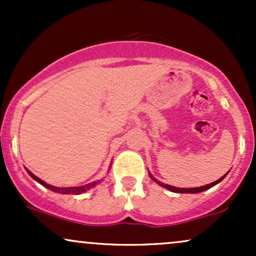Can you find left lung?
<instances>
[{"instance_id":"left-lung-1","label":"left lung","mask_w":256,"mask_h":256,"mask_svg":"<svg viewBox=\"0 0 256 256\" xmlns=\"http://www.w3.org/2000/svg\"><path fill=\"white\" fill-rule=\"evenodd\" d=\"M228 172H230V171H228ZM228 173H226V174H228ZM226 174L222 176V178H219L218 180L213 182V183H210V184L204 185V186H198V188H176V186H172V185L165 184V183H162V182L158 180V179L155 178L154 176H152L150 172H149V177H150V178L152 179V180L155 182V183H158V185H160V186H162V188H165V189L170 190V192H177V194H198V192H204V190L210 189V188L214 186V185H216L218 183H220V182H222V179H224V178L226 177Z\"/></svg>"}]
</instances>
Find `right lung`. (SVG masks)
<instances>
[{"mask_svg": "<svg viewBox=\"0 0 256 256\" xmlns=\"http://www.w3.org/2000/svg\"><path fill=\"white\" fill-rule=\"evenodd\" d=\"M26 171H28V174L31 176L32 178L34 179V180L38 182L40 185H43L44 188H46V189L52 190V192H58V194H74V195H80V194H83L86 192V190L91 189V188L96 186L100 183V180L98 182H92V183H89L86 185H83V186H71V188H58V186H54V185H50V184H46V182H43L42 179L36 177V176L31 171H28V168H26Z\"/></svg>", "mask_w": 256, "mask_h": 256, "instance_id": "right-lung-1", "label": "right lung"}]
</instances>
